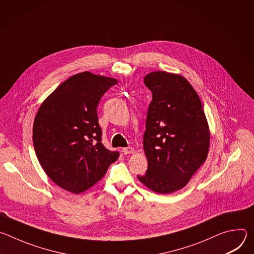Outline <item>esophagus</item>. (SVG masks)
<instances>
[{
	"mask_svg": "<svg viewBox=\"0 0 254 254\" xmlns=\"http://www.w3.org/2000/svg\"><path fill=\"white\" fill-rule=\"evenodd\" d=\"M123 153L127 155V154H133L134 153V149L132 147H127V148H124L123 149Z\"/></svg>",
	"mask_w": 254,
	"mask_h": 254,
	"instance_id": "obj_1",
	"label": "esophagus"
}]
</instances>
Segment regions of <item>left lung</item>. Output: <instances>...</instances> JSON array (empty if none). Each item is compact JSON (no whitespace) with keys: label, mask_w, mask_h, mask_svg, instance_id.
Listing matches in <instances>:
<instances>
[{"label":"left lung","mask_w":254,"mask_h":254,"mask_svg":"<svg viewBox=\"0 0 254 254\" xmlns=\"http://www.w3.org/2000/svg\"><path fill=\"white\" fill-rule=\"evenodd\" d=\"M143 82L153 93L143 134L149 165L137 178L156 193L171 194L184 188L206 161L209 126L197 92L182 75L156 71Z\"/></svg>","instance_id":"obj_1"}]
</instances>
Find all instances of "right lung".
Instances as JSON below:
<instances>
[{"label": "right lung", "mask_w": 254, "mask_h": 254, "mask_svg": "<svg viewBox=\"0 0 254 254\" xmlns=\"http://www.w3.org/2000/svg\"><path fill=\"white\" fill-rule=\"evenodd\" d=\"M118 80L85 71L61 83L40 105L33 126L36 156L60 188L79 194L102 179L120 154L101 142L97 105Z\"/></svg>", "instance_id": "right-lung-1"}]
</instances>
